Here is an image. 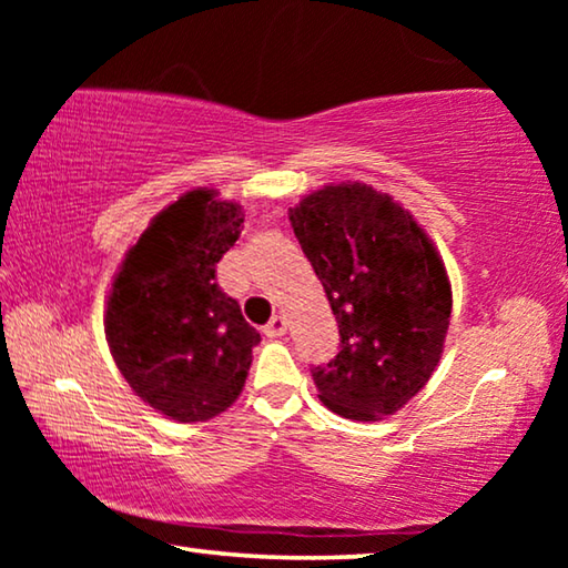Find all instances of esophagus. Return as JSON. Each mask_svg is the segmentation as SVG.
I'll return each mask as SVG.
<instances>
[{
    "label": "esophagus",
    "mask_w": 568,
    "mask_h": 568,
    "mask_svg": "<svg viewBox=\"0 0 568 568\" xmlns=\"http://www.w3.org/2000/svg\"><path fill=\"white\" fill-rule=\"evenodd\" d=\"M263 333L267 335V338H281V335L287 333V321L283 318V315H275V318H271V323L265 325Z\"/></svg>",
    "instance_id": "obj_1"
}]
</instances>
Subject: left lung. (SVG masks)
I'll return each instance as SVG.
<instances>
[{"label": "left lung", "instance_id": "1", "mask_svg": "<svg viewBox=\"0 0 568 568\" xmlns=\"http://www.w3.org/2000/svg\"><path fill=\"white\" fill-rule=\"evenodd\" d=\"M291 223L341 331L338 355L311 371L318 398L351 420L393 416L444 353L450 283L434 243L408 210L363 182L303 197Z\"/></svg>", "mask_w": 568, "mask_h": 568}]
</instances>
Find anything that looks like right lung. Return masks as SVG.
I'll use <instances>...</instances> for the list:
<instances>
[{
    "instance_id": "1",
    "label": "right lung",
    "mask_w": 568,
    "mask_h": 568,
    "mask_svg": "<svg viewBox=\"0 0 568 568\" xmlns=\"http://www.w3.org/2000/svg\"><path fill=\"white\" fill-rule=\"evenodd\" d=\"M243 220V207L213 190H190L152 217L114 275L110 353L130 388L172 420H207L233 406L261 343L215 277Z\"/></svg>"
}]
</instances>
